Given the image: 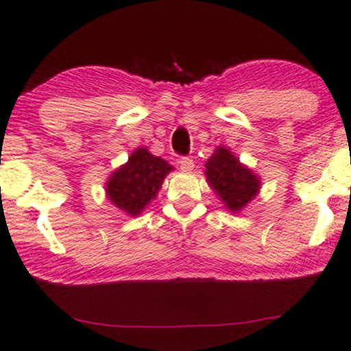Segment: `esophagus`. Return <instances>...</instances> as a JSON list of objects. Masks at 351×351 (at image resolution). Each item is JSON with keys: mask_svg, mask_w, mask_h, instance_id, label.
<instances>
[{"mask_svg": "<svg viewBox=\"0 0 351 351\" xmlns=\"http://www.w3.org/2000/svg\"><path fill=\"white\" fill-rule=\"evenodd\" d=\"M180 168L183 171H193L194 160L191 157H181L180 158Z\"/></svg>", "mask_w": 351, "mask_h": 351, "instance_id": "34e87169", "label": "esophagus"}]
</instances>
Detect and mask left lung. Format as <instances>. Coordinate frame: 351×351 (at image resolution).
Instances as JSON below:
<instances>
[{"label": "left lung", "instance_id": "left-lung-1", "mask_svg": "<svg viewBox=\"0 0 351 351\" xmlns=\"http://www.w3.org/2000/svg\"><path fill=\"white\" fill-rule=\"evenodd\" d=\"M205 176L231 212H241L260 191L258 176L223 146L217 147L205 163Z\"/></svg>", "mask_w": 351, "mask_h": 351}]
</instances>
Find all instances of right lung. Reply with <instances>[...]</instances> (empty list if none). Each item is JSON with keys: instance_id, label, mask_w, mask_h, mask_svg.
I'll list each match as a JSON object with an SVG mask.
<instances>
[{"instance_id": "add662e5", "label": "right lung", "mask_w": 351, "mask_h": 351, "mask_svg": "<svg viewBox=\"0 0 351 351\" xmlns=\"http://www.w3.org/2000/svg\"><path fill=\"white\" fill-rule=\"evenodd\" d=\"M173 170L163 158L152 156L146 147H139L109 176L106 194L121 212L138 217L156 197L165 176Z\"/></svg>"}]
</instances>
